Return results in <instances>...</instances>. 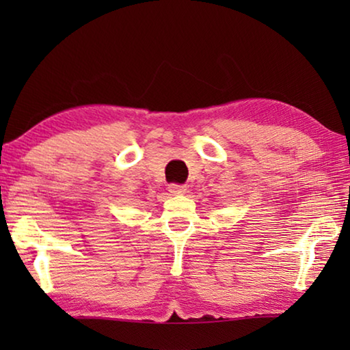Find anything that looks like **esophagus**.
Returning <instances> with one entry per match:
<instances>
[{
	"label": "esophagus",
	"mask_w": 350,
	"mask_h": 350,
	"mask_svg": "<svg viewBox=\"0 0 350 350\" xmlns=\"http://www.w3.org/2000/svg\"><path fill=\"white\" fill-rule=\"evenodd\" d=\"M168 191L171 194H183V193L187 191V187L185 185H179V183H170Z\"/></svg>",
	"instance_id": "1"
}]
</instances>
